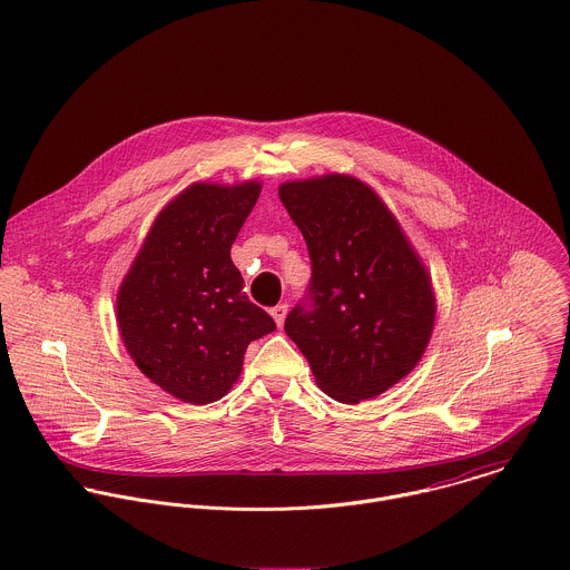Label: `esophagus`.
Returning a JSON list of instances; mask_svg holds the SVG:
<instances>
[{"label":"esophagus","mask_w":570,"mask_h":570,"mask_svg":"<svg viewBox=\"0 0 570 570\" xmlns=\"http://www.w3.org/2000/svg\"><path fill=\"white\" fill-rule=\"evenodd\" d=\"M269 314H272V318L276 321V325H283V321H285V316H287V305L285 303H278V305H274L272 309H269Z\"/></svg>","instance_id":"1"}]
</instances>
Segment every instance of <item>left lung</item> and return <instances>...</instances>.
<instances>
[{
  "label": "left lung",
  "mask_w": 570,
  "mask_h": 570,
  "mask_svg": "<svg viewBox=\"0 0 570 570\" xmlns=\"http://www.w3.org/2000/svg\"><path fill=\"white\" fill-rule=\"evenodd\" d=\"M278 197L305 237L312 281L287 314L328 397L357 404L389 391L416 366L432 326L425 267L393 213L360 179L325 175L287 181Z\"/></svg>",
  "instance_id": "1"
}]
</instances>
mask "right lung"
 <instances>
[{
  "label": "right lung",
  "mask_w": 570,
  "mask_h": 570,
  "mask_svg": "<svg viewBox=\"0 0 570 570\" xmlns=\"http://www.w3.org/2000/svg\"><path fill=\"white\" fill-rule=\"evenodd\" d=\"M261 184H193L158 215L118 292V326L138 368L188 404L222 400L252 340L276 323L245 296L230 258Z\"/></svg>",
  "instance_id": "right-lung-1"
}]
</instances>
